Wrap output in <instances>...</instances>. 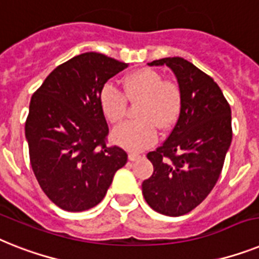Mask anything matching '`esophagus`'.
Returning a JSON list of instances; mask_svg holds the SVG:
<instances>
[{"label": "esophagus", "instance_id": "obj_1", "mask_svg": "<svg viewBox=\"0 0 259 259\" xmlns=\"http://www.w3.org/2000/svg\"><path fill=\"white\" fill-rule=\"evenodd\" d=\"M139 157H140V155H139V153H135V152H130V153H128V159L131 160V161H135V160H138Z\"/></svg>", "mask_w": 259, "mask_h": 259}]
</instances>
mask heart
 <instances>
[{
    "label": "heart",
    "instance_id": "heart-1",
    "mask_svg": "<svg viewBox=\"0 0 259 259\" xmlns=\"http://www.w3.org/2000/svg\"><path fill=\"white\" fill-rule=\"evenodd\" d=\"M121 83L124 94L112 83L104 84L99 95L100 107L107 120L115 124L125 116V97L131 103H140L136 112L139 120L115 128L112 140L131 151H142L156 142V127L169 130L176 124L183 108V93L177 83L164 80L160 72L151 68L132 72Z\"/></svg>",
    "mask_w": 259,
    "mask_h": 259
}]
</instances>
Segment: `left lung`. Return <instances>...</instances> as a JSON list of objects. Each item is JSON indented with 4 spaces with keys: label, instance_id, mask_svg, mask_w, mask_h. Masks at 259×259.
I'll return each instance as SVG.
<instances>
[{
    "label": "left lung",
    "instance_id": "left-lung-1",
    "mask_svg": "<svg viewBox=\"0 0 259 259\" xmlns=\"http://www.w3.org/2000/svg\"><path fill=\"white\" fill-rule=\"evenodd\" d=\"M149 66H168L183 93V108L163 145L147 155L152 176L143 181L147 204L177 217L193 210L214 188L232 143V111L219 84L180 57Z\"/></svg>",
    "mask_w": 259,
    "mask_h": 259
}]
</instances>
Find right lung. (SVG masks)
I'll return each instance as SVG.
<instances>
[{"mask_svg": "<svg viewBox=\"0 0 259 259\" xmlns=\"http://www.w3.org/2000/svg\"><path fill=\"white\" fill-rule=\"evenodd\" d=\"M128 65L84 53L50 72L30 100L25 135L30 164L45 194L63 210L83 211L104 198L127 153L107 147L99 95Z\"/></svg>", "mask_w": 259, "mask_h": 259, "instance_id": "right-lung-1", "label": "right lung"}]
</instances>
